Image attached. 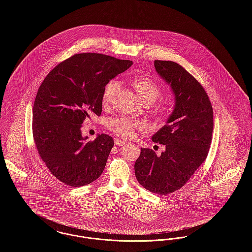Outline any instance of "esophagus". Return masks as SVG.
Instances as JSON below:
<instances>
[{
	"label": "esophagus",
	"mask_w": 252,
	"mask_h": 252,
	"mask_svg": "<svg viewBox=\"0 0 252 252\" xmlns=\"http://www.w3.org/2000/svg\"><path fill=\"white\" fill-rule=\"evenodd\" d=\"M126 144V142L125 141H122L120 139H115L114 140V144L116 145V146H122V145H124V144Z\"/></svg>",
	"instance_id": "34e87169"
}]
</instances>
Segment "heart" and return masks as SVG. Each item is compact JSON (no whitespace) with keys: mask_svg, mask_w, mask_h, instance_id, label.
<instances>
[{"mask_svg":"<svg viewBox=\"0 0 252 252\" xmlns=\"http://www.w3.org/2000/svg\"><path fill=\"white\" fill-rule=\"evenodd\" d=\"M130 83L137 94L144 103H153L161 94L160 87L154 79L145 74L134 75L130 78ZM120 89V83L115 80H109L104 87L102 93V104L108 107ZM157 117L163 119L167 115V110L162 106L158 107L155 111ZM108 129L124 139H131L137 130H144V125L140 121L132 120L126 117H117L108 121Z\"/></svg>","mask_w":252,"mask_h":252,"instance_id":"heart-1","label":"heart"}]
</instances>
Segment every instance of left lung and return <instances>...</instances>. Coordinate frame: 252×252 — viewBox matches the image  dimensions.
I'll return each mask as SVG.
<instances>
[{"label": "left lung", "instance_id": "left-lung-1", "mask_svg": "<svg viewBox=\"0 0 252 252\" xmlns=\"http://www.w3.org/2000/svg\"><path fill=\"white\" fill-rule=\"evenodd\" d=\"M157 72L170 85L176 105L167 124L152 137L164 144L159 156L141 148L134 169L139 183L165 195L180 190L208 156L214 130V110L201 84L180 64L155 60Z\"/></svg>", "mask_w": 252, "mask_h": 252}]
</instances>
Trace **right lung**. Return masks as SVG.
Segmentation results:
<instances>
[{
  "label": "right lung",
  "instance_id": "add662e5",
  "mask_svg": "<svg viewBox=\"0 0 252 252\" xmlns=\"http://www.w3.org/2000/svg\"><path fill=\"white\" fill-rule=\"evenodd\" d=\"M95 53L76 54L57 65L39 86L33 107V138L51 174L71 187L97 180L103 173L113 139L82 137V124L102 112L104 87L131 66Z\"/></svg>",
  "mask_w": 252,
  "mask_h": 252
}]
</instances>
